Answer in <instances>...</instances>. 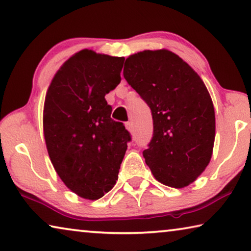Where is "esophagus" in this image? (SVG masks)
Returning <instances> with one entry per match:
<instances>
[{
    "label": "esophagus",
    "instance_id": "obj_1",
    "mask_svg": "<svg viewBox=\"0 0 251 251\" xmlns=\"http://www.w3.org/2000/svg\"><path fill=\"white\" fill-rule=\"evenodd\" d=\"M125 126H126V128L129 130V132H133V130H134V126H133V123L132 122H127L126 124H125Z\"/></svg>",
    "mask_w": 251,
    "mask_h": 251
}]
</instances>
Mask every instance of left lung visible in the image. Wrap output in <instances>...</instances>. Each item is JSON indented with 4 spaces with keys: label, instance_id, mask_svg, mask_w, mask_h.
<instances>
[{
    "label": "left lung",
    "instance_id": "1",
    "mask_svg": "<svg viewBox=\"0 0 251 251\" xmlns=\"http://www.w3.org/2000/svg\"><path fill=\"white\" fill-rule=\"evenodd\" d=\"M124 78L152 111L153 136L143 152L158 182L184 188L212 155L216 117L198 74L169 50H145L126 59Z\"/></svg>",
    "mask_w": 251,
    "mask_h": 251
}]
</instances>
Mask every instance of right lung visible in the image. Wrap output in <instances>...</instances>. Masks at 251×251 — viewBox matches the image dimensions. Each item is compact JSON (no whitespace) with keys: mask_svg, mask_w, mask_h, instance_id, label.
I'll list each match as a JSON object with an SVG mask.
<instances>
[{"mask_svg":"<svg viewBox=\"0 0 251 251\" xmlns=\"http://www.w3.org/2000/svg\"><path fill=\"white\" fill-rule=\"evenodd\" d=\"M124 60L79 51L58 70L46 96L43 130L50 160L63 183L89 200L114 188L132 141L124 124L110 117L105 99L121 82Z\"/></svg>","mask_w":251,"mask_h":251,"instance_id":"add662e5","label":"right lung"}]
</instances>
